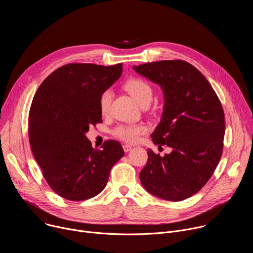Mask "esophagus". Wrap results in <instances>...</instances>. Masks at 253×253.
Returning <instances> with one entry per match:
<instances>
[{"instance_id":"obj_1","label":"esophagus","mask_w":253,"mask_h":253,"mask_svg":"<svg viewBox=\"0 0 253 253\" xmlns=\"http://www.w3.org/2000/svg\"><path fill=\"white\" fill-rule=\"evenodd\" d=\"M123 149L125 152H129L131 149H132V146L131 145H128V144H124L123 145Z\"/></svg>"}]
</instances>
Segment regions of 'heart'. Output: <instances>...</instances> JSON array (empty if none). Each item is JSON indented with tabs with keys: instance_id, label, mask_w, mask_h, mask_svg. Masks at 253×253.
Returning <instances> with one entry per match:
<instances>
[{
	"instance_id": "heart-1",
	"label": "heart",
	"mask_w": 253,
	"mask_h": 253,
	"mask_svg": "<svg viewBox=\"0 0 253 253\" xmlns=\"http://www.w3.org/2000/svg\"><path fill=\"white\" fill-rule=\"evenodd\" d=\"M125 89L130 95L142 106L145 103H150L153 97V92L150 85L142 79H131L125 84ZM113 98V91L107 89L103 91L99 99V108L102 114H107L110 110V106ZM146 132L144 125H119L113 130L115 137L129 143H134L138 140L139 136Z\"/></svg>"
}]
</instances>
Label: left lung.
I'll use <instances>...</instances> for the list:
<instances>
[{
  "label": "left lung",
  "instance_id": "8db88e82",
  "mask_svg": "<svg viewBox=\"0 0 253 253\" xmlns=\"http://www.w3.org/2000/svg\"><path fill=\"white\" fill-rule=\"evenodd\" d=\"M133 69L162 89L163 113L151 138L156 145L171 148L163 157L147 151L140 181L156 197L184 200L207 183L220 160L225 133L221 103L201 72L185 61H158Z\"/></svg>",
  "mask_w": 253,
  "mask_h": 253
}]
</instances>
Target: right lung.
I'll return each mask as SVG.
<instances>
[{
  "instance_id": "add662e5",
  "label": "right lung",
  "mask_w": 253,
  "mask_h": 253,
  "mask_svg": "<svg viewBox=\"0 0 253 253\" xmlns=\"http://www.w3.org/2000/svg\"><path fill=\"white\" fill-rule=\"evenodd\" d=\"M122 74V64H68L50 74L36 92L29 113V141L50 187L80 201L99 194L113 165L124 156L121 144L106 141L94 149L86 137L102 122L99 99Z\"/></svg>"
}]
</instances>
